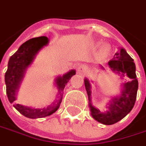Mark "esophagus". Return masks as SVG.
<instances>
[{"instance_id": "obj_1", "label": "esophagus", "mask_w": 146, "mask_h": 146, "mask_svg": "<svg viewBox=\"0 0 146 146\" xmlns=\"http://www.w3.org/2000/svg\"><path fill=\"white\" fill-rule=\"evenodd\" d=\"M77 71L80 73V74H84L86 72V67L84 65H80L78 67Z\"/></svg>"}]
</instances>
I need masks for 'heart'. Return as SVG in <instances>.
Listing matches in <instances>:
<instances>
[{
    "mask_svg": "<svg viewBox=\"0 0 146 146\" xmlns=\"http://www.w3.org/2000/svg\"><path fill=\"white\" fill-rule=\"evenodd\" d=\"M108 47L107 46H103V47L101 48V50H100V52H101V54H103V55H106V54H108Z\"/></svg>",
    "mask_w": 146,
    "mask_h": 146,
    "instance_id": "obj_1",
    "label": "heart"
}]
</instances>
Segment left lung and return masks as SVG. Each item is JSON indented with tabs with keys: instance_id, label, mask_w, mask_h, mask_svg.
I'll return each instance as SVG.
<instances>
[{
	"instance_id": "left-lung-1",
	"label": "left lung",
	"mask_w": 146,
	"mask_h": 146,
	"mask_svg": "<svg viewBox=\"0 0 146 146\" xmlns=\"http://www.w3.org/2000/svg\"><path fill=\"white\" fill-rule=\"evenodd\" d=\"M108 64L112 71L119 74L122 78L125 76L129 78L128 82H124L121 96L111 100L109 110L106 111V113H102L93 107L91 104V85L87 79H85V87L90 101L89 106L92 117L99 123L112 125L122 120L132 110L136 102L138 81L136 79V66L133 60L124 49H120Z\"/></svg>"
}]
</instances>
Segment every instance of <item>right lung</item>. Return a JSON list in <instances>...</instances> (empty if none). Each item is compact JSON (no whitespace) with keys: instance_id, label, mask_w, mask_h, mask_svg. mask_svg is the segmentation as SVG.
I'll use <instances>...</instances> for the list:
<instances>
[{"instance_id":"1","label":"right lung","mask_w":146,"mask_h":146,"mask_svg":"<svg viewBox=\"0 0 146 146\" xmlns=\"http://www.w3.org/2000/svg\"><path fill=\"white\" fill-rule=\"evenodd\" d=\"M47 43L48 38L46 36L32 38L21 45L19 50L10 58L8 68L5 75V82L6 85L7 97L10 103H14L15 100L16 92L23 77L25 68L33 62L36 54L44 46L47 45ZM75 70H71L64 76L56 78L55 82L58 87L59 100L48 106L46 109H32L15 103H14V107L23 116L29 118L44 117L54 113L60 107L64 86L73 75H75Z\"/></svg>"}]
</instances>
